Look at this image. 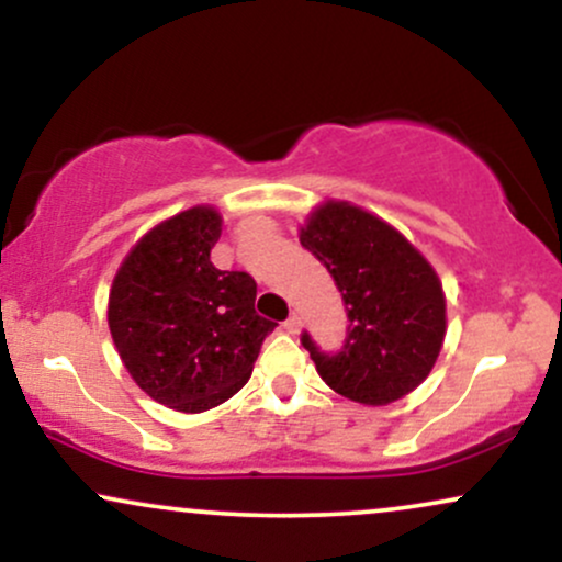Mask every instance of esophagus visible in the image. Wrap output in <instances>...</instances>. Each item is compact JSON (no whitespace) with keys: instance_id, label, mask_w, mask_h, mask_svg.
Here are the masks:
<instances>
[{"instance_id":"34e87169","label":"esophagus","mask_w":562,"mask_h":562,"mask_svg":"<svg viewBox=\"0 0 562 562\" xmlns=\"http://www.w3.org/2000/svg\"><path fill=\"white\" fill-rule=\"evenodd\" d=\"M282 327H285V333H290V335H299L301 333V317H299V314H293V317H288L285 322H282Z\"/></svg>"}]
</instances>
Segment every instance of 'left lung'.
Returning <instances> with one entry per match:
<instances>
[{
  "label": "left lung",
  "mask_w": 562,
  "mask_h": 562,
  "mask_svg": "<svg viewBox=\"0 0 562 562\" xmlns=\"http://www.w3.org/2000/svg\"><path fill=\"white\" fill-rule=\"evenodd\" d=\"M299 237L333 274L351 322L333 357L301 335L319 378L364 406L415 391L447 335V295L430 261L396 227L348 200L319 203Z\"/></svg>",
  "instance_id": "obj_1"
}]
</instances>
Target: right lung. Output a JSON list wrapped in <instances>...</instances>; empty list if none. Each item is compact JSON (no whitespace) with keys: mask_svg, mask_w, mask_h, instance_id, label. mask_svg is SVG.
<instances>
[{"mask_svg":"<svg viewBox=\"0 0 562 562\" xmlns=\"http://www.w3.org/2000/svg\"><path fill=\"white\" fill-rule=\"evenodd\" d=\"M214 205H192L139 237L108 299L115 351L134 383L177 412H205L248 383L274 322L256 314V282L222 272Z\"/></svg>","mask_w":562,"mask_h":562,"instance_id":"obj_1","label":"right lung"}]
</instances>
